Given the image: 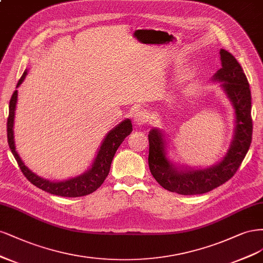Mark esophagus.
<instances>
[{"label": "esophagus", "instance_id": "esophagus-1", "mask_svg": "<svg viewBox=\"0 0 263 263\" xmlns=\"http://www.w3.org/2000/svg\"><path fill=\"white\" fill-rule=\"evenodd\" d=\"M149 121V115L145 111H139L134 116V122L138 125H143Z\"/></svg>", "mask_w": 263, "mask_h": 263}]
</instances>
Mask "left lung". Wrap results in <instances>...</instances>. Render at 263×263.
Wrapping results in <instances>:
<instances>
[{"label":"left lung","instance_id":"1","mask_svg":"<svg viewBox=\"0 0 263 263\" xmlns=\"http://www.w3.org/2000/svg\"><path fill=\"white\" fill-rule=\"evenodd\" d=\"M222 67L213 80L221 86L235 109V133L227 154L216 165L204 169L177 168L166 156L163 132L152 129L148 133V166L155 180L171 192L183 196L202 194L213 190L236 174L250 147L252 139L251 92L247 76L235 57L224 49L219 51Z\"/></svg>","mask_w":263,"mask_h":263}]
</instances>
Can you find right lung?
Returning a JSON list of instances; mask_svg holds the SVG:
<instances>
[{
    "label": "right lung",
    "instance_id": "right-lung-1",
    "mask_svg": "<svg viewBox=\"0 0 263 263\" xmlns=\"http://www.w3.org/2000/svg\"><path fill=\"white\" fill-rule=\"evenodd\" d=\"M27 75V70H25L22 78L20 79L17 86L18 87L23 81L25 80ZM16 103H17V90L13 92V95L10 100V112H8L7 118V142L8 146L11 148L15 159L17 160V164L21 168L22 173L27 179L37 188L49 192L54 196L60 197H67V198H76V197H83L90 194L91 192L96 191L105 179L107 178L110 166H111L112 158L116 154V152L121 145V143L124 139L132 132V123L129 119H125L119 125H117L111 131L106 135L103 143H101L100 148L97 153V156L92 163L91 167L88 169L86 173L80 175L78 177L71 178V179L63 180V181H50L44 179L35 173H32L30 169L23 163L20 155L16 152L15 142H14V116H15V108Z\"/></svg>",
    "mask_w": 263,
    "mask_h": 263
}]
</instances>
